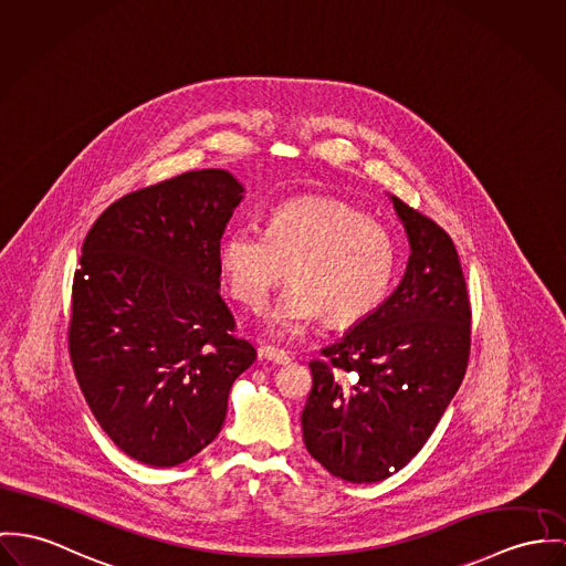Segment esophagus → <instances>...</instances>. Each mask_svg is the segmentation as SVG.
I'll return each instance as SVG.
<instances>
[{"mask_svg": "<svg viewBox=\"0 0 566 566\" xmlns=\"http://www.w3.org/2000/svg\"><path fill=\"white\" fill-rule=\"evenodd\" d=\"M261 357L273 361V364H289L291 361V355L282 348L271 347V345H264L261 347Z\"/></svg>", "mask_w": 566, "mask_h": 566, "instance_id": "34e87169", "label": "esophagus"}]
</instances>
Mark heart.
Returning a JSON list of instances; mask_svg holds the SVG:
<instances>
[{
  "instance_id": "obj_1",
  "label": "heart",
  "mask_w": 566,
  "mask_h": 566,
  "mask_svg": "<svg viewBox=\"0 0 566 566\" xmlns=\"http://www.w3.org/2000/svg\"><path fill=\"white\" fill-rule=\"evenodd\" d=\"M398 248L390 230L361 209L327 198H300L275 207L266 230L239 223L219 245L228 293L261 307L286 277L295 282L266 312V327L297 338L329 318L353 325L370 316L390 293Z\"/></svg>"
}]
</instances>
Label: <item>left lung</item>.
<instances>
[{
  "instance_id": "1",
  "label": "left lung",
  "mask_w": 566,
  "mask_h": 566,
  "mask_svg": "<svg viewBox=\"0 0 566 566\" xmlns=\"http://www.w3.org/2000/svg\"><path fill=\"white\" fill-rule=\"evenodd\" d=\"M391 202L411 248L400 284L323 348L325 359L310 361L305 448L348 482L402 470L436 431L470 361L472 307L457 248L433 219L396 196Z\"/></svg>"
}]
</instances>
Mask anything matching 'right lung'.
Segmentation results:
<instances>
[{
    "label": "right lung",
    "instance_id": "add662e5",
    "mask_svg": "<svg viewBox=\"0 0 566 566\" xmlns=\"http://www.w3.org/2000/svg\"><path fill=\"white\" fill-rule=\"evenodd\" d=\"M241 200L226 170L185 172L109 205L84 241L71 361L101 429L144 465L207 448L256 359L219 295V241Z\"/></svg>",
    "mask_w": 566,
    "mask_h": 566
}]
</instances>
